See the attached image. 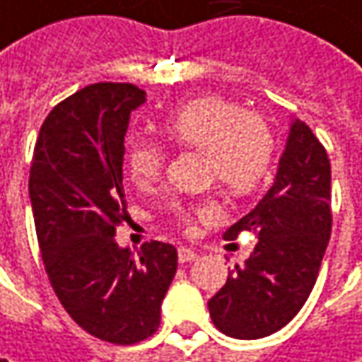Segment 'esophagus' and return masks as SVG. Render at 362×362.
I'll list each match as a JSON object with an SVG mask.
<instances>
[{"mask_svg":"<svg viewBox=\"0 0 362 362\" xmlns=\"http://www.w3.org/2000/svg\"><path fill=\"white\" fill-rule=\"evenodd\" d=\"M197 258H199V254H197L194 250H190V247H180V250H178V260H180V264L194 262Z\"/></svg>","mask_w":362,"mask_h":362,"instance_id":"obj_1","label":"esophagus"}]
</instances>
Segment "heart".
I'll return each mask as SVG.
<instances>
[{"label": "heart", "instance_id": "heart-1", "mask_svg": "<svg viewBox=\"0 0 362 362\" xmlns=\"http://www.w3.org/2000/svg\"><path fill=\"white\" fill-rule=\"evenodd\" d=\"M163 135L178 147L202 151L206 178L233 194L256 190L274 158V139L268 127L225 98H197L182 104L163 120ZM163 161L165 151L158 141H129L127 168L137 184L158 180ZM172 213L186 231H192L197 219H217L219 204L211 199L199 204H174Z\"/></svg>", "mask_w": 362, "mask_h": 362}]
</instances>
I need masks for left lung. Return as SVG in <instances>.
<instances>
[{
  "label": "left lung",
  "mask_w": 362,
  "mask_h": 362,
  "mask_svg": "<svg viewBox=\"0 0 362 362\" xmlns=\"http://www.w3.org/2000/svg\"><path fill=\"white\" fill-rule=\"evenodd\" d=\"M329 160L305 122H291L274 184L245 217L225 231L258 235L244 266L209 299L215 328L240 340L264 338L299 313L315 285L332 231Z\"/></svg>",
  "instance_id": "obj_1"
}]
</instances>
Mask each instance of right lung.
Returning <instances> with one entry per match:
<instances>
[{"mask_svg": "<svg viewBox=\"0 0 362 362\" xmlns=\"http://www.w3.org/2000/svg\"><path fill=\"white\" fill-rule=\"evenodd\" d=\"M145 102L133 83H92L45 118L30 165L36 238L61 305L104 342L137 344L160 328L178 268L172 244H143L139 258L115 240L129 219L122 190L124 135Z\"/></svg>", "mask_w": 362, "mask_h": 362, "instance_id": "add662e5", "label": "right lung"}]
</instances>
